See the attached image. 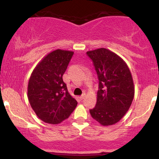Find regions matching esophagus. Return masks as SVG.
Here are the masks:
<instances>
[{
	"mask_svg": "<svg viewBox=\"0 0 159 159\" xmlns=\"http://www.w3.org/2000/svg\"><path fill=\"white\" fill-rule=\"evenodd\" d=\"M85 96H86V94H85V93H84V94H82L81 96H80V98H81V99H84V98Z\"/></svg>",
	"mask_w": 159,
	"mask_h": 159,
	"instance_id": "esophagus-1",
	"label": "esophagus"
}]
</instances>
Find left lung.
Segmentation results:
<instances>
[{
  "mask_svg": "<svg viewBox=\"0 0 159 159\" xmlns=\"http://www.w3.org/2000/svg\"><path fill=\"white\" fill-rule=\"evenodd\" d=\"M97 72V102L90 110L95 120L104 126L119 122L129 111L134 96L133 78L125 62L107 48L89 51Z\"/></svg>",
  "mask_w": 159,
  "mask_h": 159,
  "instance_id": "obj_1",
  "label": "left lung"
}]
</instances>
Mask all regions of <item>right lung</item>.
<instances>
[{
    "mask_svg": "<svg viewBox=\"0 0 159 159\" xmlns=\"http://www.w3.org/2000/svg\"><path fill=\"white\" fill-rule=\"evenodd\" d=\"M73 54L61 49L50 52L36 65L29 79V102L38 117L45 123H61L77 106V101L69 93L63 81Z\"/></svg>",
    "mask_w": 159,
    "mask_h": 159,
    "instance_id": "obj_1",
    "label": "right lung"
}]
</instances>
